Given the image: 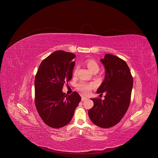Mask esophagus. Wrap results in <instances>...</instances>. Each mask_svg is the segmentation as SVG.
Listing matches in <instances>:
<instances>
[{
	"instance_id": "obj_1",
	"label": "esophagus",
	"mask_w": 158,
	"mask_h": 158,
	"mask_svg": "<svg viewBox=\"0 0 158 158\" xmlns=\"http://www.w3.org/2000/svg\"><path fill=\"white\" fill-rule=\"evenodd\" d=\"M87 99V98H85V97H84V96H82V101H85Z\"/></svg>"
}]
</instances>
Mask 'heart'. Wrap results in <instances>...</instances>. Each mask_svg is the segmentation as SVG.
<instances>
[{"label": "heart", "instance_id": "1", "mask_svg": "<svg viewBox=\"0 0 158 158\" xmlns=\"http://www.w3.org/2000/svg\"><path fill=\"white\" fill-rule=\"evenodd\" d=\"M85 64L88 69L93 73L96 72L98 73L99 70V64L93 59H88L85 61ZM77 72V67H76L74 70V75L76 76ZM93 85L91 84H86L84 82H81L77 85V89L79 91L82 93L83 94H88L91 89L93 87Z\"/></svg>", "mask_w": 158, "mask_h": 158}]
</instances>
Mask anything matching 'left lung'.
Returning a JSON list of instances; mask_svg holds the SVG:
<instances>
[{
  "label": "left lung",
  "instance_id": "1",
  "mask_svg": "<svg viewBox=\"0 0 158 158\" xmlns=\"http://www.w3.org/2000/svg\"><path fill=\"white\" fill-rule=\"evenodd\" d=\"M101 61L104 66L106 75L97 93H105V99H91L94 106L89 110L88 114L95 125L109 128L117 124L127 112L133 79L127 63L121 58L106 54Z\"/></svg>",
  "mask_w": 158,
  "mask_h": 158
}]
</instances>
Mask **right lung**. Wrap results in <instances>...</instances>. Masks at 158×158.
I'll list each match as a JSON object with an SVG mask.
<instances>
[{
	"instance_id": "right-lung-1",
	"label": "right lung",
	"mask_w": 158,
	"mask_h": 158,
	"mask_svg": "<svg viewBox=\"0 0 158 158\" xmlns=\"http://www.w3.org/2000/svg\"><path fill=\"white\" fill-rule=\"evenodd\" d=\"M76 55L57 51L40 63L35 77V105L48 126L60 128L72 119L81 98L77 92L62 93L63 85L73 77Z\"/></svg>"
}]
</instances>
